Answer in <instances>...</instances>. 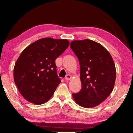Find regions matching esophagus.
Returning <instances> with one entry per match:
<instances>
[{"mask_svg":"<svg viewBox=\"0 0 133 133\" xmlns=\"http://www.w3.org/2000/svg\"><path fill=\"white\" fill-rule=\"evenodd\" d=\"M65 79H66V80L69 81V80H70V79H71V76L70 75H67L66 76V77H65Z\"/></svg>","mask_w":133,"mask_h":133,"instance_id":"obj_1","label":"esophagus"}]
</instances>
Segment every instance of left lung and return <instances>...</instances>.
<instances>
[{
    "label": "left lung",
    "mask_w": 133,
    "mask_h": 133,
    "mask_svg": "<svg viewBox=\"0 0 133 133\" xmlns=\"http://www.w3.org/2000/svg\"><path fill=\"white\" fill-rule=\"evenodd\" d=\"M70 46L79 62L82 83L81 91L72 94L73 99L83 107H94L114 89L116 77L114 61L104 46L90 39L73 41Z\"/></svg>",
    "instance_id": "left-lung-1"
}]
</instances>
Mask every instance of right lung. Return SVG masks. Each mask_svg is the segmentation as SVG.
<instances>
[{"instance_id": "right-lung-1", "label": "right lung", "mask_w": 133, "mask_h": 133, "mask_svg": "<svg viewBox=\"0 0 133 133\" xmlns=\"http://www.w3.org/2000/svg\"><path fill=\"white\" fill-rule=\"evenodd\" d=\"M69 44L67 39L44 38L23 50L15 65L14 78L26 100L41 105L51 97L61 82L55 60Z\"/></svg>"}]
</instances>
